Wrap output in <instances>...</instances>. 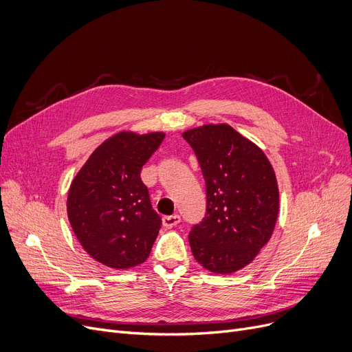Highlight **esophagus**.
I'll use <instances>...</instances> for the list:
<instances>
[{"instance_id":"obj_1","label":"esophagus","mask_w":352,"mask_h":352,"mask_svg":"<svg viewBox=\"0 0 352 352\" xmlns=\"http://www.w3.org/2000/svg\"><path fill=\"white\" fill-rule=\"evenodd\" d=\"M179 222H180V217L177 214L163 217V227L164 228H173Z\"/></svg>"}]
</instances>
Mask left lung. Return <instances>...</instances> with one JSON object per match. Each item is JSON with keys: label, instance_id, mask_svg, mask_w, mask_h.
Segmentation results:
<instances>
[{"label": "left lung", "instance_id": "8db88e82", "mask_svg": "<svg viewBox=\"0 0 352 352\" xmlns=\"http://www.w3.org/2000/svg\"><path fill=\"white\" fill-rule=\"evenodd\" d=\"M206 186V214L189 232L193 257L228 274L250 264L273 234L278 188L265 154L228 124L184 133Z\"/></svg>", "mask_w": 352, "mask_h": 352}]
</instances>
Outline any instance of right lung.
I'll list each match as a JSON object with an SVG mask.
<instances>
[{"instance_id": "obj_1", "label": "right lung", "mask_w": 352, "mask_h": 352, "mask_svg": "<svg viewBox=\"0 0 352 352\" xmlns=\"http://www.w3.org/2000/svg\"><path fill=\"white\" fill-rule=\"evenodd\" d=\"M163 133H118L98 147L74 179L67 217L80 245L111 269L147 260L162 227L142 168L159 148Z\"/></svg>"}]
</instances>
